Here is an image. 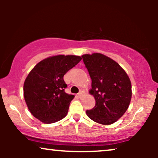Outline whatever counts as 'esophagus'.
Segmentation results:
<instances>
[{
	"mask_svg": "<svg viewBox=\"0 0 158 158\" xmlns=\"http://www.w3.org/2000/svg\"><path fill=\"white\" fill-rule=\"evenodd\" d=\"M82 95H83V91H80L79 94H77V97L79 98H81L82 97Z\"/></svg>",
	"mask_w": 158,
	"mask_h": 158,
	"instance_id": "obj_1",
	"label": "esophagus"
}]
</instances>
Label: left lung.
<instances>
[{
	"label": "left lung",
	"mask_w": 158,
	"mask_h": 158,
	"mask_svg": "<svg viewBox=\"0 0 158 158\" xmlns=\"http://www.w3.org/2000/svg\"><path fill=\"white\" fill-rule=\"evenodd\" d=\"M91 79L96 105L87 115L94 122L110 125L126 113L131 102V83L126 72L115 61L94 52L81 56Z\"/></svg>",
	"instance_id": "8db88e82"
}]
</instances>
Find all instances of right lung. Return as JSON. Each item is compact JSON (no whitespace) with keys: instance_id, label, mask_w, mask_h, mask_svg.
<instances>
[{"instance_id":"add662e5","label":"right lung","mask_w":158,"mask_h":158,"mask_svg":"<svg viewBox=\"0 0 158 158\" xmlns=\"http://www.w3.org/2000/svg\"><path fill=\"white\" fill-rule=\"evenodd\" d=\"M81 60L79 56H53L32 69L23 83V97L36 119L50 124L66 117L74 96L64 92L67 85L63 77Z\"/></svg>"}]
</instances>
